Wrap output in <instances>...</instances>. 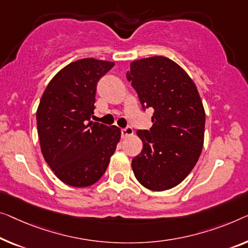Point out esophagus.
Here are the masks:
<instances>
[{"label": "esophagus", "mask_w": 248, "mask_h": 248, "mask_svg": "<svg viewBox=\"0 0 248 248\" xmlns=\"http://www.w3.org/2000/svg\"><path fill=\"white\" fill-rule=\"evenodd\" d=\"M134 135V129L131 127H125L124 129H121V137L123 138H127V137H130Z\"/></svg>", "instance_id": "1"}]
</instances>
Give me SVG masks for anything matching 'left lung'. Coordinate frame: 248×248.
Segmentation results:
<instances>
[{"label": "left lung", "instance_id": "8db88e82", "mask_svg": "<svg viewBox=\"0 0 248 248\" xmlns=\"http://www.w3.org/2000/svg\"><path fill=\"white\" fill-rule=\"evenodd\" d=\"M127 79L142 108H153V127L138 130L142 150L132 170L143 187L162 191L180 184L202 154L205 109L191 78L170 59L156 57L130 63Z\"/></svg>", "mask_w": 248, "mask_h": 248}]
</instances>
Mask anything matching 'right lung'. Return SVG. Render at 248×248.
<instances>
[{"instance_id": "obj_1", "label": "right lung", "mask_w": 248, "mask_h": 248, "mask_svg": "<svg viewBox=\"0 0 248 248\" xmlns=\"http://www.w3.org/2000/svg\"><path fill=\"white\" fill-rule=\"evenodd\" d=\"M114 65L93 58L61 69L44 90L36 125L42 155L54 175L73 187L97 183L116 151L121 131L93 123L97 83Z\"/></svg>"}]
</instances>
